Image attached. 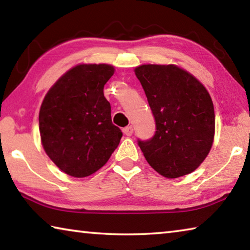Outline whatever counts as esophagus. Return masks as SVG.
<instances>
[{"instance_id": "1", "label": "esophagus", "mask_w": 250, "mask_h": 250, "mask_svg": "<svg viewBox=\"0 0 250 250\" xmlns=\"http://www.w3.org/2000/svg\"><path fill=\"white\" fill-rule=\"evenodd\" d=\"M124 133L125 135H128V137H130V135H132V133H133V128L131 125L125 126V128L124 129Z\"/></svg>"}]
</instances>
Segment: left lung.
I'll return each instance as SVG.
<instances>
[{
  "mask_svg": "<svg viewBox=\"0 0 250 250\" xmlns=\"http://www.w3.org/2000/svg\"><path fill=\"white\" fill-rule=\"evenodd\" d=\"M134 71L155 120L153 137L138 139V146L161 175L175 179L188 174L213 145L215 113L209 94L174 65H142Z\"/></svg>",
  "mask_w": 250,
  "mask_h": 250,
  "instance_id": "8db88e82",
  "label": "left lung"
}]
</instances>
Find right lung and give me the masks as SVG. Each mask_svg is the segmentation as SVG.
Segmentation results:
<instances>
[{"label":"right lung","mask_w":250,"mask_h":250,"mask_svg":"<svg viewBox=\"0 0 250 250\" xmlns=\"http://www.w3.org/2000/svg\"><path fill=\"white\" fill-rule=\"evenodd\" d=\"M115 68L78 65L62 76L40 110L42 143L50 160L66 174L84 177L103 167L119 146L121 130L111 121L104 96Z\"/></svg>","instance_id":"1"}]
</instances>
